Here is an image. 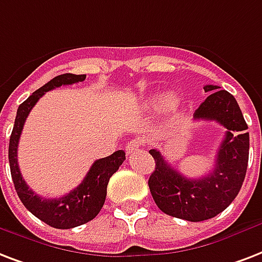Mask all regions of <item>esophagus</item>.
Instances as JSON below:
<instances>
[{
  "mask_svg": "<svg viewBox=\"0 0 262 262\" xmlns=\"http://www.w3.org/2000/svg\"><path fill=\"white\" fill-rule=\"evenodd\" d=\"M140 144H141V140L139 139H135V140H132V141H129V143L126 144V147H125L127 155H132V154L135 152L136 149L140 147Z\"/></svg>",
  "mask_w": 262,
  "mask_h": 262,
  "instance_id": "1",
  "label": "esophagus"
}]
</instances>
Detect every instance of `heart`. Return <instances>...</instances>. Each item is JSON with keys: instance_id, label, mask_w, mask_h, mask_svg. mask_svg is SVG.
Returning <instances> with one entry per match:
<instances>
[{"instance_id": "b5f03b06", "label": "heart", "mask_w": 262, "mask_h": 262, "mask_svg": "<svg viewBox=\"0 0 262 262\" xmlns=\"http://www.w3.org/2000/svg\"><path fill=\"white\" fill-rule=\"evenodd\" d=\"M177 104H179V100H177L176 96H159V97H155L151 101H148V108L158 110L161 108V107H165V108L170 111V110H174Z\"/></svg>"}]
</instances>
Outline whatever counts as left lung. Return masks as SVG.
I'll return each mask as SVG.
<instances>
[{
	"label": "left lung",
	"instance_id": "1",
	"mask_svg": "<svg viewBox=\"0 0 262 262\" xmlns=\"http://www.w3.org/2000/svg\"><path fill=\"white\" fill-rule=\"evenodd\" d=\"M210 93L193 113V119L215 121L227 129L215 165L201 179H187L173 169L158 149H149L155 170L148 185L157 206L166 214L187 221L213 219L232 203L241 191L249 162V133L243 114L229 92L206 85Z\"/></svg>",
	"mask_w": 262,
	"mask_h": 262
}]
</instances>
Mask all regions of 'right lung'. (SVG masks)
I'll return each instance as SVG.
<instances>
[{"instance_id":"1","label":"right lung","mask_w":262,"mask_h":262,"mask_svg":"<svg viewBox=\"0 0 262 262\" xmlns=\"http://www.w3.org/2000/svg\"><path fill=\"white\" fill-rule=\"evenodd\" d=\"M85 78H86L85 74H81V75L69 73L61 74L34 92L29 99L25 100L19 105L11 140H9V152H8L9 166H11L12 180H13L15 189L20 201L25 205L26 209H29L30 213H33L37 219L57 229H69L82 225L99 214L107 196V185H108L110 177L119 169L123 161L126 159L125 151L122 149L115 151L110 157L97 159L89 169L86 177L77 188L73 189L64 196L55 198V199H48V198L37 195L29 188L25 179L21 177L19 163H17V145H19L20 135H21L30 111L47 92L61 85L82 82L85 81Z\"/></svg>"}]
</instances>
